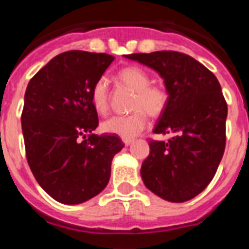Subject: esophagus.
Here are the masks:
<instances>
[{"label":"esophagus","instance_id":"1","mask_svg":"<svg viewBox=\"0 0 249 249\" xmlns=\"http://www.w3.org/2000/svg\"><path fill=\"white\" fill-rule=\"evenodd\" d=\"M132 141H134V139H132V138H129V139H123V142H124L125 145H126V146H129L130 143L132 142Z\"/></svg>","mask_w":249,"mask_h":249}]
</instances>
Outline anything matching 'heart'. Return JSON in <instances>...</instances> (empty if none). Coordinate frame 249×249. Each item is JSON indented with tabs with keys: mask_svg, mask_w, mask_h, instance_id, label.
I'll list each match as a JSON object with an SVG mask.
<instances>
[{
	"mask_svg": "<svg viewBox=\"0 0 249 249\" xmlns=\"http://www.w3.org/2000/svg\"><path fill=\"white\" fill-rule=\"evenodd\" d=\"M118 78L135 92L131 108L136 110L125 115H113L102 123V129L104 132L120 138H134L142 131L147 124V115L144 111L152 117L160 115L166 108L168 94L161 86L150 85V77L140 67H125L119 71ZM90 102L93 108L99 114H104L108 110V81L104 76L99 77L93 85Z\"/></svg>",
	"mask_w": 249,
	"mask_h": 249,
	"instance_id": "b5f03b06",
	"label": "heart"
}]
</instances>
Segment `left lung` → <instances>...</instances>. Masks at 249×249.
Instances as JSON below:
<instances>
[{
	"label": "left lung",
	"mask_w": 249,
	"mask_h": 249,
	"mask_svg": "<svg viewBox=\"0 0 249 249\" xmlns=\"http://www.w3.org/2000/svg\"><path fill=\"white\" fill-rule=\"evenodd\" d=\"M155 70L162 77L168 102L155 134H173L148 141L150 155L141 166L146 188L171 203L200 194L216 173L226 143L227 104L213 72L178 51L124 55Z\"/></svg>",
	"instance_id": "1"
}]
</instances>
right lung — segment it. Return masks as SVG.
Segmentation results:
<instances>
[{"label":"right lung","mask_w":249,"mask_h":249,"mask_svg":"<svg viewBox=\"0 0 249 249\" xmlns=\"http://www.w3.org/2000/svg\"><path fill=\"white\" fill-rule=\"evenodd\" d=\"M113 61L104 53L66 51L27 86L20 122L28 164L59 203L76 205L98 195L109 182L113 157L124 147L119 136L92 132L98 115L90 90Z\"/></svg>","instance_id":"1"}]
</instances>
